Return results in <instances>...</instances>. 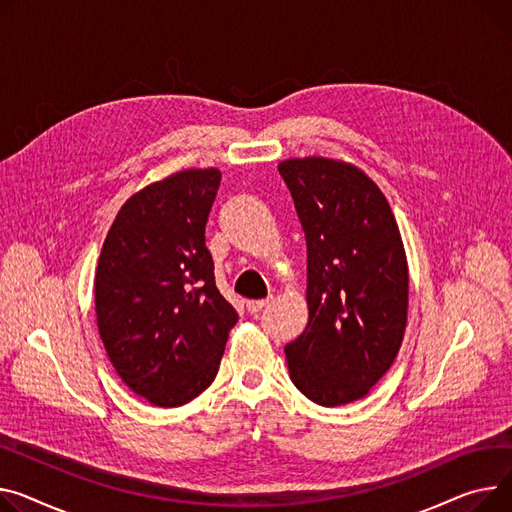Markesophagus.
<instances>
[{
    "label": "esophagus",
    "instance_id": "obj_1",
    "mask_svg": "<svg viewBox=\"0 0 512 512\" xmlns=\"http://www.w3.org/2000/svg\"><path fill=\"white\" fill-rule=\"evenodd\" d=\"M267 304H269V300H249V302H247V311H249L253 317H257V315L265 309Z\"/></svg>",
    "mask_w": 512,
    "mask_h": 512
}]
</instances>
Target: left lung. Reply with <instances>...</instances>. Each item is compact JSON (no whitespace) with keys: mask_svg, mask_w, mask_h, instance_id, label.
<instances>
[{"mask_svg":"<svg viewBox=\"0 0 512 512\" xmlns=\"http://www.w3.org/2000/svg\"><path fill=\"white\" fill-rule=\"evenodd\" d=\"M306 236L309 325L286 344L311 401L362 399L391 368L407 323V259L389 201L360 168L321 156L278 166Z\"/></svg>","mask_w":512,"mask_h":512,"instance_id":"left-lung-1","label":"left lung"}]
</instances>
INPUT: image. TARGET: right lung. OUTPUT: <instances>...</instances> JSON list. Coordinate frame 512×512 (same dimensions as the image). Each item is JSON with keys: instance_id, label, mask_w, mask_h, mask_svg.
Segmentation results:
<instances>
[{"instance_id": "1", "label": "right lung", "mask_w": 512, "mask_h": 512, "mask_svg": "<svg viewBox=\"0 0 512 512\" xmlns=\"http://www.w3.org/2000/svg\"><path fill=\"white\" fill-rule=\"evenodd\" d=\"M218 168H189L131 195L102 245L98 333L123 383L158 407L206 391L238 321L220 294L206 224Z\"/></svg>"}]
</instances>
